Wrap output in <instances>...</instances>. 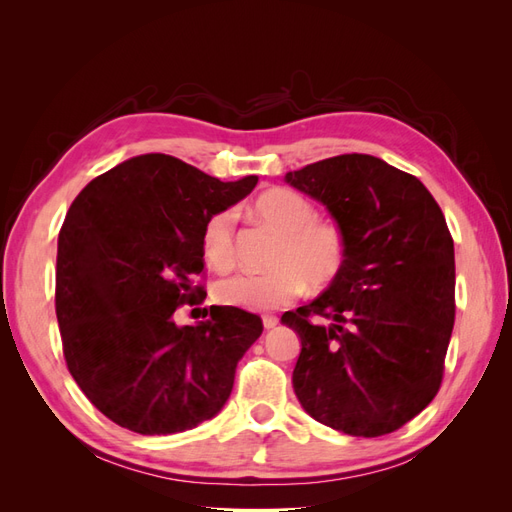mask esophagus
Instances as JSON below:
<instances>
[{
  "mask_svg": "<svg viewBox=\"0 0 512 512\" xmlns=\"http://www.w3.org/2000/svg\"><path fill=\"white\" fill-rule=\"evenodd\" d=\"M277 322H280V320H277L275 316H262V324H265L267 331H269V329H275Z\"/></svg>",
  "mask_w": 512,
  "mask_h": 512,
  "instance_id": "34e87169",
  "label": "esophagus"
}]
</instances>
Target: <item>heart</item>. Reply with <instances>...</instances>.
Listing matches in <instances>:
<instances>
[{
  "label": "heart",
  "mask_w": 512,
  "mask_h": 512,
  "mask_svg": "<svg viewBox=\"0 0 512 512\" xmlns=\"http://www.w3.org/2000/svg\"><path fill=\"white\" fill-rule=\"evenodd\" d=\"M258 218L282 235L271 256V271H239L215 284L213 297L228 307L271 312L292 303L312 286H327L346 265L348 243L335 222L318 220L316 207L292 190H269L254 205ZM203 254L213 267L235 262V211L213 213L203 226Z\"/></svg>",
  "instance_id": "1"
}]
</instances>
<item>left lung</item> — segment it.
Wrapping results in <instances>:
<instances>
[{"label":"left lung","mask_w":512,"mask_h":512,"mask_svg":"<svg viewBox=\"0 0 512 512\" xmlns=\"http://www.w3.org/2000/svg\"><path fill=\"white\" fill-rule=\"evenodd\" d=\"M284 181L327 207L348 243L331 286L282 316L301 337L294 395L322 425L384 436L440 389L455 324L453 237L421 181L367 153L307 164Z\"/></svg>","instance_id":"left-lung-1"}]
</instances>
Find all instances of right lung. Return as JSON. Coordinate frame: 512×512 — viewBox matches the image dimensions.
<instances>
[{
    "label": "right lung",
    "instance_id": "right-lung-1",
    "mask_svg": "<svg viewBox=\"0 0 512 512\" xmlns=\"http://www.w3.org/2000/svg\"><path fill=\"white\" fill-rule=\"evenodd\" d=\"M256 183V175L224 183L145 153L74 198L57 239L55 312L72 378L113 423L168 436L224 408L262 320L211 305L209 320L179 327L175 312L207 297L192 286L205 269V222Z\"/></svg>",
    "mask_w": 512,
    "mask_h": 512
}]
</instances>
